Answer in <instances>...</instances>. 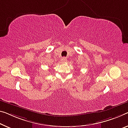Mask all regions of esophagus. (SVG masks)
<instances>
[{"instance_id":"34e87169","label":"esophagus","mask_w":128,"mask_h":128,"mask_svg":"<svg viewBox=\"0 0 128 128\" xmlns=\"http://www.w3.org/2000/svg\"><path fill=\"white\" fill-rule=\"evenodd\" d=\"M61 61H62V62H64V63L66 62L67 61V59H66V58H65V57H62V59H61Z\"/></svg>"}]
</instances>
